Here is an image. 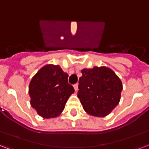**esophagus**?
Wrapping results in <instances>:
<instances>
[{"label": "esophagus", "mask_w": 149, "mask_h": 149, "mask_svg": "<svg viewBox=\"0 0 149 149\" xmlns=\"http://www.w3.org/2000/svg\"><path fill=\"white\" fill-rule=\"evenodd\" d=\"M74 90H75V91L78 90V83L74 85Z\"/></svg>", "instance_id": "esophagus-1"}]
</instances>
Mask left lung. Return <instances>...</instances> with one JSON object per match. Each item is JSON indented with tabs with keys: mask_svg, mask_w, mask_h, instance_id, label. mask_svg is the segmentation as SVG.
<instances>
[{
	"mask_svg": "<svg viewBox=\"0 0 149 149\" xmlns=\"http://www.w3.org/2000/svg\"><path fill=\"white\" fill-rule=\"evenodd\" d=\"M78 97L90 115L106 116L118 105L123 85L119 77L107 67L81 70Z\"/></svg>",
	"mask_w": 149,
	"mask_h": 149,
	"instance_id": "8db88e82",
	"label": "left lung"
}]
</instances>
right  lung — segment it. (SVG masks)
I'll list each match as a JSON object with an SVG mask.
<instances>
[{"label": "right lung", "instance_id": "add662e5", "mask_svg": "<svg viewBox=\"0 0 149 149\" xmlns=\"http://www.w3.org/2000/svg\"><path fill=\"white\" fill-rule=\"evenodd\" d=\"M68 74L59 65L47 64L32 78L29 93L31 106L43 118H54L64 110L67 101L74 93L68 81Z\"/></svg>", "mask_w": 149, "mask_h": 149}]
</instances>
